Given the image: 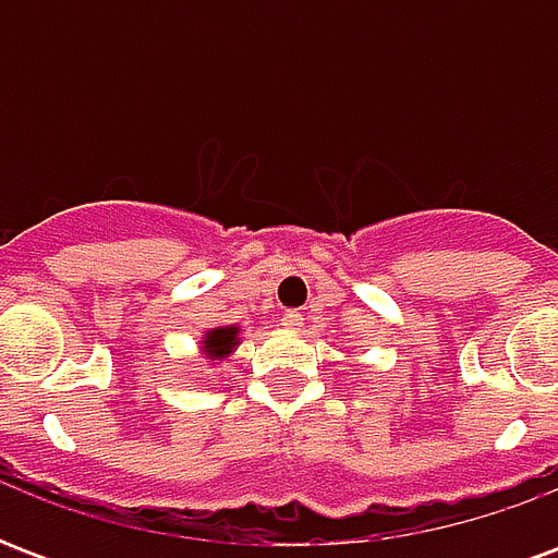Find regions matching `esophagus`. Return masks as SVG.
Listing matches in <instances>:
<instances>
[{"instance_id":"esophagus-1","label":"esophagus","mask_w":558,"mask_h":558,"mask_svg":"<svg viewBox=\"0 0 558 558\" xmlns=\"http://www.w3.org/2000/svg\"><path fill=\"white\" fill-rule=\"evenodd\" d=\"M304 316L299 314V311H283V316H280V326L287 328V331H295V328H302Z\"/></svg>"}]
</instances>
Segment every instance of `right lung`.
I'll use <instances>...</instances> for the list:
<instances>
[{"mask_svg":"<svg viewBox=\"0 0 558 558\" xmlns=\"http://www.w3.org/2000/svg\"><path fill=\"white\" fill-rule=\"evenodd\" d=\"M242 343V326H215L203 331L199 338V355L208 359L211 364H220L223 359H230L232 352L239 350Z\"/></svg>","mask_w":558,"mask_h":558,"instance_id":"right-lung-1","label":"right lung"}]
</instances>
